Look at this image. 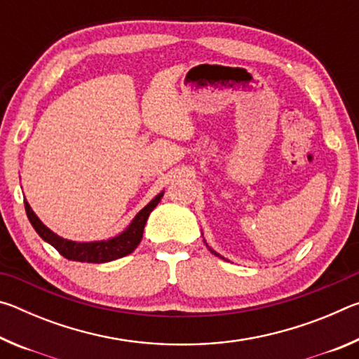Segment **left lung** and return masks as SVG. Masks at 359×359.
Returning a JSON list of instances; mask_svg holds the SVG:
<instances>
[{
    "instance_id": "1",
    "label": "left lung",
    "mask_w": 359,
    "mask_h": 359,
    "mask_svg": "<svg viewBox=\"0 0 359 359\" xmlns=\"http://www.w3.org/2000/svg\"><path fill=\"white\" fill-rule=\"evenodd\" d=\"M210 252H212V253H214V255H217V257H220V255H218V253H215L214 250H210Z\"/></svg>"
}]
</instances>
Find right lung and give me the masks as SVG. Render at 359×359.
I'll return each mask as SVG.
<instances>
[{
  "label": "right lung",
  "mask_w": 359,
  "mask_h": 359,
  "mask_svg": "<svg viewBox=\"0 0 359 359\" xmlns=\"http://www.w3.org/2000/svg\"><path fill=\"white\" fill-rule=\"evenodd\" d=\"M161 198L163 193L155 196V199H151V201L135 217V220L131 222L130 226L120 236H117V238L101 242H83V244H81V242L66 241L63 238H58L57 234H53L52 231L48 229L46 224H42L39 218L36 217V214L32 210V208H29V204L27 201L25 210L28 220L33 224L36 233H38L46 242H48L53 248H57V252L60 255H63L66 259L81 261V263H107V261L126 257V255L136 250V247L142 239L145 222H147L150 212L161 201Z\"/></svg>",
  "instance_id": "right-lung-1"
}]
</instances>
